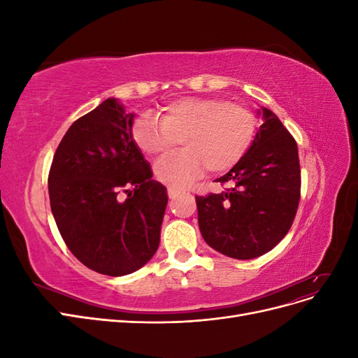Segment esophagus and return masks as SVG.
Instances as JSON below:
<instances>
[{
  "label": "esophagus",
  "mask_w": 358,
  "mask_h": 358,
  "mask_svg": "<svg viewBox=\"0 0 358 358\" xmlns=\"http://www.w3.org/2000/svg\"><path fill=\"white\" fill-rule=\"evenodd\" d=\"M185 191L183 189H178V188H169V197L170 199H175V197H178L179 194H183Z\"/></svg>",
  "instance_id": "1"
}]
</instances>
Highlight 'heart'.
Returning <instances> with one entry per match:
<instances>
[{
    "instance_id": "obj_1",
    "label": "heart",
    "mask_w": 358,
    "mask_h": 358,
    "mask_svg": "<svg viewBox=\"0 0 358 358\" xmlns=\"http://www.w3.org/2000/svg\"><path fill=\"white\" fill-rule=\"evenodd\" d=\"M255 128V113L246 104L189 96L167 104L159 117L140 116L131 133L140 152L150 158L167 155L180 140L182 152L159 161L155 176L171 188H183L206 169H233L251 148Z\"/></svg>"
}]
</instances>
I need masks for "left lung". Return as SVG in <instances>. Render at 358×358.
<instances>
[{
  "label": "left lung",
  "instance_id": "left-lung-1",
  "mask_svg": "<svg viewBox=\"0 0 358 358\" xmlns=\"http://www.w3.org/2000/svg\"><path fill=\"white\" fill-rule=\"evenodd\" d=\"M264 122L245 157L216 182L221 194L196 196L203 239L236 259L257 258L284 239L300 201V162L294 137L262 107Z\"/></svg>",
  "mask_w": 358,
  "mask_h": 358
}]
</instances>
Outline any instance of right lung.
<instances>
[{
	"label": "right lung",
	"instance_id": "1",
	"mask_svg": "<svg viewBox=\"0 0 358 358\" xmlns=\"http://www.w3.org/2000/svg\"><path fill=\"white\" fill-rule=\"evenodd\" d=\"M133 113L107 99L74 121L49 171V199L64 242L96 273L124 276L157 252L169 201L133 140ZM124 192L127 199L118 196Z\"/></svg>",
	"mask_w": 358,
	"mask_h": 358
}]
</instances>
